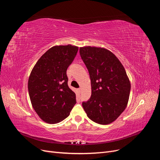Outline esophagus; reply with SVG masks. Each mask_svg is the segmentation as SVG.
Here are the masks:
<instances>
[{"mask_svg":"<svg viewBox=\"0 0 160 160\" xmlns=\"http://www.w3.org/2000/svg\"><path fill=\"white\" fill-rule=\"evenodd\" d=\"M78 91H79V93H81V88H79V89H78Z\"/></svg>","mask_w":160,"mask_h":160,"instance_id":"esophagus-1","label":"esophagus"}]
</instances>
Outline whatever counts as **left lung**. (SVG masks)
<instances>
[{"instance_id":"1","label":"left lung","mask_w":160,"mask_h":160,"mask_svg":"<svg viewBox=\"0 0 160 160\" xmlns=\"http://www.w3.org/2000/svg\"><path fill=\"white\" fill-rule=\"evenodd\" d=\"M79 52L91 85V98L82 105L93 122L109 124L127 107L131 84L126 71L113 53L104 48L81 47Z\"/></svg>"}]
</instances>
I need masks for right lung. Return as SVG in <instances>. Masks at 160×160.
Here are the masks:
<instances>
[{
    "instance_id": "add662e5",
    "label": "right lung",
    "mask_w": 160,
    "mask_h": 160,
    "mask_svg": "<svg viewBox=\"0 0 160 160\" xmlns=\"http://www.w3.org/2000/svg\"><path fill=\"white\" fill-rule=\"evenodd\" d=\"M73 45L54 46L38 60L31 72L28 90L33 109L48 123L67 118L76 103L68 86L67 70L78 51Z\"/></svg>"
}]
</instances>
